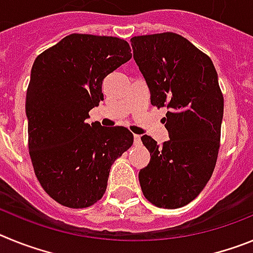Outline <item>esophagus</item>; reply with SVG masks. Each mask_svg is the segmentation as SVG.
Wrapping results in <instances>:
<instances>
[{"instance_id":"esophagus-1","label":"esophagus","mask_w":253,"mask_h":253,"mask_svg":"<svg viewBox=\"0 0 253 253\" xmlns=\"http://www.w3.org/2000/svg\"><path fill=\"white\" fill-rule=\"evenodd\" d=\"M134 143H135V144H139V143H140V135L134 134Z\"/></svg>"}]
</instances>
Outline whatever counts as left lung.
I'll return each instance as SVG.
<instances>
[{
	"mask_svg": "<svg viewBox=\"0 0 253 253\" xmlns=\"http://www.w3.org/2000/svg\"><path fill=\"white\" fill-rule=\"evenodd\" d=\"M133 57L151 92V104L167 107L162 122L169 140L142 142L151 153L139 171L147 200L176 209L193 202L213 175L220 146L224 100L213 62L175 33L130 39Z\"/></svg>",
	"mask_w": 253,
	"mask_h": 253,
	"instance_id": "8db88e82",
	"label": "left lung"
}]
</instances>
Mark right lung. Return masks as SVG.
Here are the masks:
<instances>
[{
    "instance_id": "obj_1",
    "label": "right lung",
    "mask_w": 253,
    "mask_h": 253,
    "mask_svg": "<svg viewBox=\"0 0 253 253\" xmlns=\"http://www.w3.org/2000/svg\"><path fill=\"white\" fill-rule=\"evenodd\" d=\"M130 58L119 38L71 34L33 64L25 104L29 153L42 187L64 207L100 200L111 165L133 144L124 126L86 122L104 100V78Z\"/></svg>"
}]
</instances>
